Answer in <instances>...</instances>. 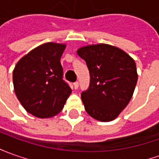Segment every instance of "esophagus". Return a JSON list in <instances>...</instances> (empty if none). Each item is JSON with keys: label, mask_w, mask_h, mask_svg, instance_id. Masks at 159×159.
Wrapping results in <instances>:
<instances>
[{"label": "esophagus", "mask_w": 159, "mask_h": 159, "mask_svg": "<svg viewBox=\"0 0 159 159\" xmlns=\"http://www.w3.org/2000/svg\"><path fill=\"white\" fill-rule=\"evenodd\" d=\"M73 87H74V89H78L79 88V82H74L73 83Z\"/></svg>", "instance_id": "obj_1"}]
</instances>
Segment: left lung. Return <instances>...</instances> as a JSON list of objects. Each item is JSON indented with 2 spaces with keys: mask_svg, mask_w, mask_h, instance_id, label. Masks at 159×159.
I'll list each match as a JSON object with an SVG mask.
<instances>
[{
  "mask_svg": "<svg viewBox=\"0 0 159 159\" xmlns=\"http://www.w3.org/2000/svg\"><path fill=\"white\" fill-rule=\"evenodd\" d=\"M77 53L90 73L89 87L81 93L86 112L99 121L113 120L132 97L138 81L135 61L123 50L107 44L83 47Z\"/></svg>",
  "mask_w": 159,
  "mask_h": 159,
  "instance_id": "left-lung-1",
  "label": "left lung"
}]
</instances>
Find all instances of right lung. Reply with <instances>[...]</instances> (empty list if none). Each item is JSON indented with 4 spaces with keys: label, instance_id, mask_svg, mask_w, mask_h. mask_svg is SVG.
Instances as JSON below:
<instances>
[{
    "label": "right lung",
    "instance_id": "right-lung-1",
    "mask_svg": "<svg viewBox=\"0 0 159 159\" xmlns=\"http://www.w3.org/2000/svg\"><path fill=\"white\" fill-rule=\"evenodd\" d=\"M66 45L48 42L21 58L13 72L16 97L26 111L45 119L63 109L72 93L63 80L61 58Z\"/></svg>",
    "mask_w": 159,
    "mask_h": 159
}]
</instances>
